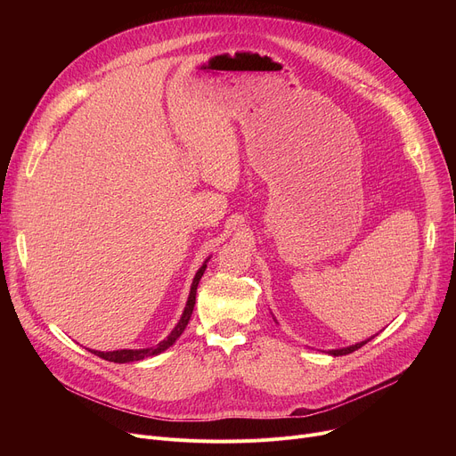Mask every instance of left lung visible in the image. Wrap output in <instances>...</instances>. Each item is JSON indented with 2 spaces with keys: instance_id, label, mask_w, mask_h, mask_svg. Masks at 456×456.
<instances>
[{
  "instance_id": "8db88e82",
  "label": "left lung",
  "mask_w": 456,
  "mask_h": 456,
  "mask_svg": "<svg viewBox=\"0 0 456 456\" xmlns=\"http://www.w3.org/2000/svg\"><path fill=\"white\" fill-rule=\"evenodd\" d=\"M371 340V338H370ZM370 340H366V342H361V344H354V346H351V347H344V349H334V351H329L332 356H340V354H349V353H353V351H356V349H361L364 344H368Z\"/></svg>"
}]
</instances>
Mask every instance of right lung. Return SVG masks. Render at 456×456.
<instances>
[{
	"instance_id": "obj_1",
	"label": "right lung",
	"mask_w": 456,
	"mask_h": 456,
	"mask_svg": "<svg viewBox=\"0 0 456 456\" xmlns=\"http://www.w3.org/2000/svg\"><path fill=\"white\" fill-rule=\"evenodd\" d=\"M205 268H207V262L205 265L198 270L196 277H194V282H191V289H190V297L186 301V306H184V313L179 320V323L175 325V329L172 330L170 337H167L166 340H162L159 346L155 347H148V349H119V351H94V354H98L102 358H105V361L109 362H118V364H126V362H134V361H143V358L148 356H155L162 351H166L170 346H174V342L181 337L183 330L186 329L188 322H190V316H191V310H194V305H196V292H198V284L205 273Z\"/></svg>"
}]
</instances>
